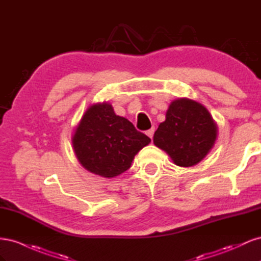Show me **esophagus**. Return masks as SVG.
I'll return each mask as SVG.
<instances>
[{"mask_svg":"<svg viewBox=\"0 0 261 261\" xmlns=\"http://www.w3.org/2000/svg\"><path fill=\"white\" fill-rule=\"evenodd\" d=\"M147 135L150 137V138H152L153 137V134H154V128L152 127V128H150L149 130H147Z\"/></svg>","mask_w":261,"mask_h":261,"instance_id":"esophagus-1","label":"esophagus"}]
</instances>
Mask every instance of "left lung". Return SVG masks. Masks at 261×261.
I'll return each mask as SVG.
<instances>
[{"mask_svg": "<svg viewBox=\"0 0 261 261\" xmlns=\"http://www.w3.org/2000/svg\"><path fill=\"white\" fill-rule=\"evenodd\" d=\"M218 126L208 110L187 98L173 100L153 135V144L178 167L198 164L215 146Z\"/></svg>", "mask_w": 261, "mask_h": 261, "instance_id": "8db88e82", "label": "left lung"}]
</instances>
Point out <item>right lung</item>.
I'll list each match as a JSON object with an SVG mask.
<instances>
[{"label": "right lung", "instance_id": "right-lung-1", "mask_svg": "<svg viewBox=\"0 0 261 261\" xmlns=\"http://www.w3.org/2000/svg\"><path fill=\"white\" fill-rule=\"evenodd\" d=\"M150 141L127 118L116 115L108 102L87 109L72 136L80 163L87 171L107 178L128 170L134 158Z\"/></svg>", "mask_w": 261, "mask_h": 261}]
</instances>
